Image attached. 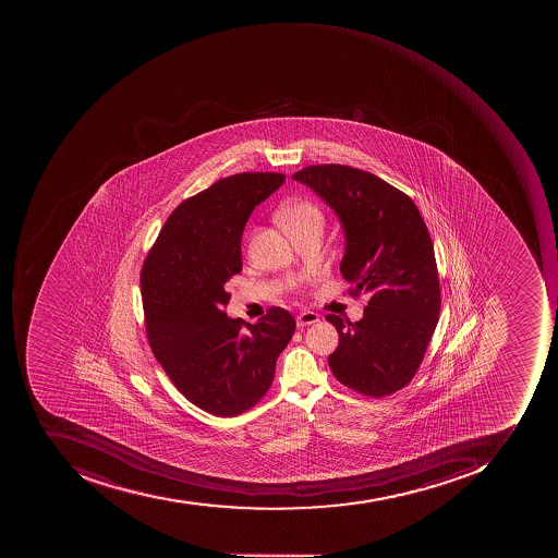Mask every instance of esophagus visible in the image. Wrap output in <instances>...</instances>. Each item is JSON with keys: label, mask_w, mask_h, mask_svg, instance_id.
Wrapping results in <instances>:
<instances>
[{"label": "esophagus", "mask_w": 558, "mask_h": 558, "mask_svg": "<svg viewBox=\"0 0 558 558\" xmlns=\"http://www.w3.org/2000/svg\"><path fill=\"white\" fill-rule=\"evenodd\" d=\"M320 320V315L315 314V312H310V310H306V312H302V314L296 317V325L299 327H306V325L315 324V322Z\"/></svg>", "instance_id": "esophagus-1"}]
</instances>
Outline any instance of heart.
I'll use <instances>...</instances> for the list:
<instances>
[{
  "label": "heart",
  "instance_id": "obj_1",
  "mask_svg": "<svg viewBox=\"0 0 558 558\" xmlns=\"http://www.w3.org/2000/svg\"><path fill=\"white\" fill-rule=\"evenodd\" d=\"M280 219L288 231H293L299 228L314 227V225L322 227L324 213L315 205L314 201L295 199L281 209Z\"/></svg>",
  "mask_w": 558,
  "mask_h": 558
}]
</instances>
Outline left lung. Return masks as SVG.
<instances>
[{
    "label": "left lung",
    "mask_w": 558,
    "mask_h": 558,
    "mask_svg": "<svg viewBox=\"0 0 558 558\" xmlns=\"http://www.w3.org/2000/svg\"><path fill=\"white\" fill-rule=\"evenodd\" d=\"M336 211L345 234L340 271L350 295H367L361 320H327L339 331L328 355L333 376L355 392L384 398L420 368L441 308L434 246L414 201L371 172L340 165L293 174Z\"/></svg>",
    "instance_id": "1"
}]
</instances>
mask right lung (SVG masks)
I'll use <instances>...</instances> for the list:
<instances>
[{"instance_id": "1", "label": "right lung", "mask_w": 558, "mask_h": 558, "mask_svg": "<svg viewBox=\"0 0 558 558\" xmlns=\"http://www.w3.org/2000/svg\"><path fill=\"white\" fill-rule=\"evenodd\" d=\"M283 181L278 172H241L184 201L141 271L150 349L179 392L209 414L233 417L253 408L295 331V318L280 306L244 328L225 312V284L243 268L244 225Z\"/></svg>"}]
</instances>
